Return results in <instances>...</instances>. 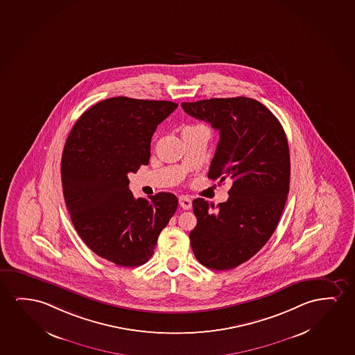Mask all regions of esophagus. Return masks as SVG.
Returning <instances> with one entry per match:
<instances>
[{"label": "esophagus", "mask_w": 355, "mask_h": 355, "mask_svg": "<svg viewBox=\"0 0 355 355\" xmlns=\"http://www.w3.org/2000/svg\"><path fill=\"white\" fill-rule=\"evenodd\" d=\"M179 205H180L182 209L189 210L192 207V200L189 197H186V196H181L180 198H179Z\"/></svg>", "instance_id": "esophagus-1"}]
</instances>
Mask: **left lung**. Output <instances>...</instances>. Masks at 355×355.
<instances>
[{
    "instance_id": "left-lung-1",
    "label": "left lung",
    "mask_w": 355,
    "mask_h": 355,
    "mask_svg": "<svg viewBox=\"0 0 355 355\" xmlns=\"http://www.w3.org/2000/svg\"><path fill=\"white\" fill-rule=\"evenodd\" d=\"M182 110L219 130L208 178L232 180L229 200L214 211L192 202L197 225L191 247L200 264L230 270L257 254L274 234L290 191L288 142L280 121L253 98L182 102Z\"/></svg>"
}]
</instances>
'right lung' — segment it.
I'll return each mask as SVG.
<instances>
[{
	"label": "right lung",
	"mask_w": 355,
	"mask_h": 355,
	"mask_svg": "<svg viewBox=\"0 0 355 355\" xmlns=\"http://www.w3.org/2000/svg\"><path fill=\"white\" fill-rule=\"evenodd\" d=\"M178 105L113 97L81 115L62 155V186L75 230L101 258L125 268L145 264L178 208L173 193L148 200L129 190V173L148 164L150 139Z\"/></svg>",
	"instance_id": "right-lung-1"
}]
</instances>
